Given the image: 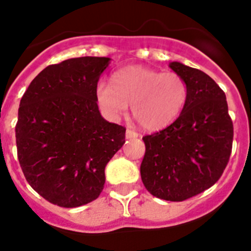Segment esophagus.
I'll use <instances>...</instances> for the list:
<instances>
[{"label":"esophagus","mask_w":251,"mask_h":251,"mask_svg":"<svg viewBox=\"0 0 251 251\" xmlns=\"http://www.w3.org/2000/svg\"><path fill=\"white\" fill-rule=\"evenodd\" d=\"M126 138L127 139H133V138H138V133L134 132L133 129H130V128H128L127 130H126Z\"/></svg>","instance_id":"obj_1"}]
</instances>
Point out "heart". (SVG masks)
<instances>
[{"instance_id": "1", "label": "heart", "mask_w": 251, "mask_h": 251, "mask_svg": "<svg viewBox=\"0 0 251 251\" xmlns=\"http://www.w3.org/2000/svg\"><path fill=\"white\" fill-rule=\"evenodd\" d=\"M96 97L110 119L127 113L146 130H159L173 123L188 100V84L176 72H160L142 66H128L110 75V86L98 83Z\"/></svg>"}]
</instances>
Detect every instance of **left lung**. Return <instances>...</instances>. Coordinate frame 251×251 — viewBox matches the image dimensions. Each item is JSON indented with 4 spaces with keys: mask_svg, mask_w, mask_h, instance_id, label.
I'll return each mask as SVG.
<instances>
[{
    "mask_svg": "<svg viewBox=\"0 0 251 251\" xmlns=\"http://www.w3.org/2000/svg\"><path fill=\"white\" fill-rule=\"evenodd\" d=\"M169 67L187 82V104L171 126L143 137L141 176L154 197L183 201L219 180L230 157L234 129L225 93L214 79L180 62Z\"/></svg>",
    "mask_w": 251,
    "mask_h": 251,
    "instance_id": "1",
    "label": "left lung"
}]
</instances>
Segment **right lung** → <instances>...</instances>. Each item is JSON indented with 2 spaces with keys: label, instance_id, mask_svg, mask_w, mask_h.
<instances>
[{
  "label": "right lung",
  "instance_id": "add662e5",
  "mask_svg": "<svg viewBox=\"0 0 251 251\" xmlns=\"http://www.w3.org/2000/svg\"><path fill=\"white\" fill-rule=\"evenodd\" d=\"M108 57L50 64L31 82L18 108L16 143L28 184L50 203L84 205L104 188L107 163L122 148L126 128L105 121L96 87Z\"/></svg>",
  "mask_w": 251,
  "mask_h": 251
}]
</instances>
